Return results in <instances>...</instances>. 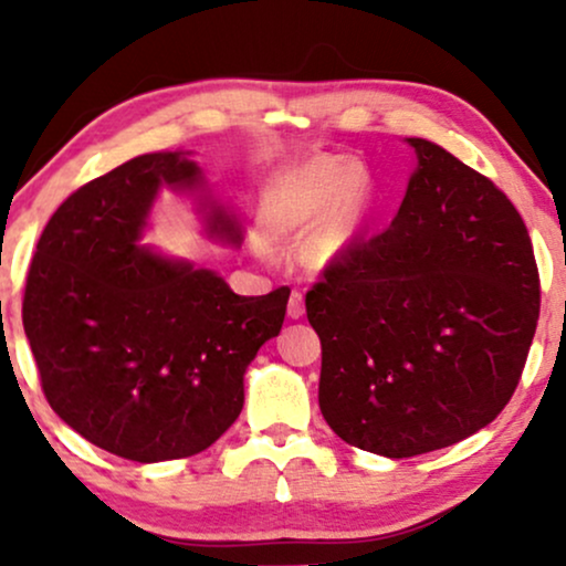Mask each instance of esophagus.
<instances>
[{
	"label": "esophagus",
	"mask_w": 566,
	"mask_h": 566,
	"mask_svg": "<svg viewBox=\"0 0 566 566\" xmlns=\"http://www.w3.org/2000/svg\"><path fill=\"white\" fill-rule=\"evenodd\" d=\"M287 314H290V319H301V316L305 314V303H303L301 290H292L290 303H287Z\"/></svg>",
	"instance_id": "34e87169"
}]
</instances>
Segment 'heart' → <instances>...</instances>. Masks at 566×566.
I'll list each match as a JSON object with an SVG mask.
<instances>
[{"mask_svg": "<svg viewBox=\"0 0 566 566\" xmlns=\"http://www.w3.org/2000/svg\"><path fill=\"white\" fill-rule=\"evenodd\" d=\"M359 180L361 167L348 159H319L282 175L263 197V231L292 237L327 217L311 239V252L322 261L340 255L369 216V193Z\"/></svg>", "mask_w": 566, "mask_h": 566, "instance_id": "b5f03b06", "label": "heart"}]
</instances>
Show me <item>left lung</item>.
<instances>
[{
    "label": "left lung",
    "instance_id": "obj_1",
    "mask_svg": "<svg viewBox=\"0 0 566 566\" xmlns=\"http://www.w3.org/2000/svg\"><path fill=\"white\" fill-rule=\"evenodd\" d=\"M407 143L418 167L391 226L354 239L305 295L324 420L382 458L490 426L541 316L535 252L511 199L437 143Z\"/></svg>",
    "mask_w": 566,
    "mask_h": 566
}]
</instances>
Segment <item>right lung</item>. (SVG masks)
Returning a JSON list of instances; mask_svg holds the SVG:
<instances>
[{"label": "right lung", "mask_w": 566, "mask_h": 566, "mask_svg": "<svg viewBox=\"0 0 566 566\" xmlns=\"http://www.w3.org/2000/svg\"><path fill=\"white\" fill-rule=\"evenodd\" d=\"M199 191L184 151L143 154L76 188L44 226L23 295L42 391L101 450L159 463L218 441L244 405V373L279 335L290 290L237 295L223 276L140 244L159 188ZM205 231L242 229L210 197Z\"/></svg>", "instance_id": "add662e5"}]
</instances>
